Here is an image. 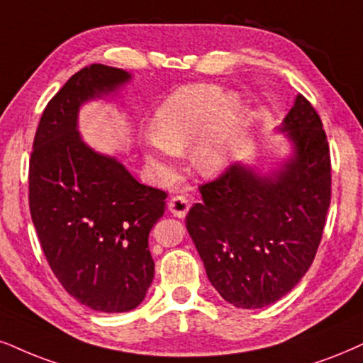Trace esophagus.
<instances>
[{"mask_svg": "<svg viewBox=\"0 0 363 363\" xmlns=\"http://www.w3.org/2000/svg\"><path fill=\"white\" fill-rule=\"evenodd\" d=\"M189 208H190V200L186 199L185 195H174L169 199L168 210L174 217L183 218L186 216V212H189Z\"/></svg>", "mask_w": 363, "mask_h": 363, "instance_id": "34e87169", "label": "esophagus"}]
</instances>
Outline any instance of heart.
Listing matches in <instances>:
<instances>
[{"label":"heart","mask_w":363,"mask_h":363,"mask_svg":"<svg viewBox=\"0 0 363 363\" xmlns=\"http://www.w3.org/2000/svg\"><path fill=\"white\" fill-rule=\"evenodd\" d=\"M242 102L225 96L218 86L190 84L161 102L153 119V133L145 136L146 158L163 174L174 172L178 153L189 147L194 168L216 174L235 153Z\"/></svg>","instance_id":"b5f03b06"}]
</instances>
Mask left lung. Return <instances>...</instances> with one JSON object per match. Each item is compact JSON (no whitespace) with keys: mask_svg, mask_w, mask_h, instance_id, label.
I'll use <instances>...</instances> for the list:
<instances>
[{"mask_svg":"<svg viewBox=\"0 0 363 363\" xmlns=\"http://www.w3.org/2000/svg\"><path fill=\"white\" fill-rule=\"evenodd\" d=\"M293 156L269 174L234 163L200 186L186 229L208 281L235 308L256 310L289 293L310 269L332 199L321 119L299 94L279 128Z\"/></svg>","mask_w":363,"mask_h":363,"instance_id":"8db88e82","label":"left lung"}]
</instances>
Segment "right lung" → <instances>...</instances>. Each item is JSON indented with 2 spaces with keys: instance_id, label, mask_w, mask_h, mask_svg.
Instances as JSON below:
<instances>
[{
  "instance_id": "right-lung-1",
  "label": "right lung",
  "mask_w": 363,
  "mask_h": 363,
  "mask_svg": "<svg viewBox=\"0 0 363 363\" xmlns=\"http://www.w3.org/2000/svg\"><path fill=\"white\" fill-rule=\"evenodd\" d=\"M129 80L102 64L74 74L45 107L30 158V213L45 257L70 296L104 313L131 311L145 299L155 276L147 237L167 199L77 131L84 102Z\"/></svg>"
}]
</instances>
